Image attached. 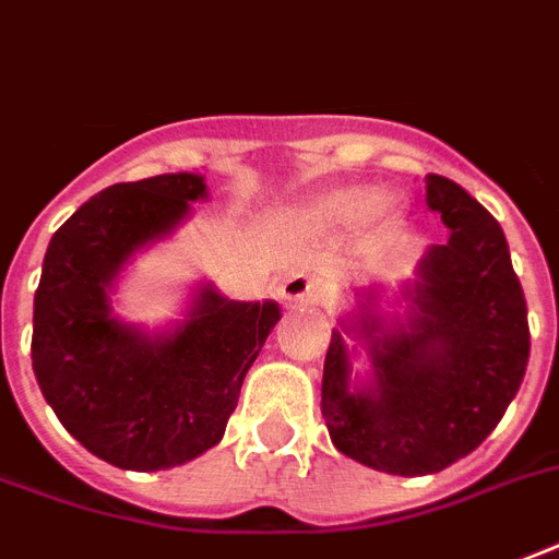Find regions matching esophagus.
I'll return each mask as SVG.
<instances>
[{"instance_id": "esophagus-1", "label": "esophagus", "mask_w": 559, "mask_h": 559, "mask_svg": "<svg viewBox=\"0 0 559 559\" xmlns=\"http://www.w3.org/2000/svg\"><path fill=\"white\" fill-rule=\"evenodd\" d=\"M319 296H322L319 281L305 275V272H293V275L281 284V298H284V301H319Z\"/></svg>"}]
</instances>
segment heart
<instances>
[{
	"label": "heart",
	"instance_id": "b5f03b06",
	"mask_svg": "<svg viewBox=\"0 0 559 559\" xmlns=\"http://www.w3.org/2000/svg\"><path fill=\"white\" fill-rule=\"evenodd\" d=\"M391 211V197L373 193L368 197L362 188H336V191L319 193L301 209V219L313 228H336L348 226L357 217H385Z\"/></svg>",
	"mask_w": 559,
	"mask_h": 559
}]
</instances>
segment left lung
I'll return each instance as SVG.
<instances>
[{
  "mask_svg": "<svg viewBox=\"0 0 559 559\" xmlns=\"http://www.w3.org/2000/svg\"><path fill=\"white\" fill-rule=\"evenodd\" d=\"M426 205L450 240L417 263L406 322L377 313L368 293L333 331L322 415L333 447L391 476H429L469 455L520 391L531 350L528 307L493 214L452 179L426 177ZM357 338L372 377L349 385Z\"/></svg>",
  "mask_w": 559,
  "mask_h": 559,
  "instance_id": "left-lung-1",
  "label": "left lung"
}]
</instances>
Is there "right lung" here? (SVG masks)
<instances>
[{
    "label": "right lung",
    "instance_id": "right-lung-1",
    "mask_svg": "<svg viewBox=\"0 0 559 559\" xmlns=\"http://www.w3.org/2000/svg\"><path fill=\"white\" fill-rule=\"evenodd\" d=\"M205 197L200 174L109 186L46 249L34 373L69 435L112 467H179L219 443L246 371L281 319L275 301H228L211 284L174 331L147 333L112 316L109 293L124 263L182 226Z\"/></svg>",
    "mask_w": 559,
    "mask_h": 559
}]
</instances>
